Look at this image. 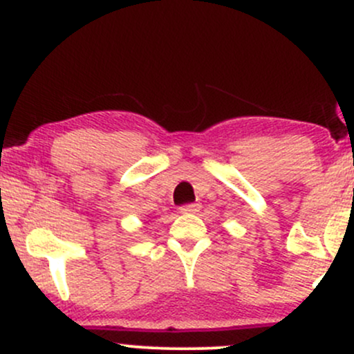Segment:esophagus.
<instances>
[{
	"instance_id": "34e87169",
	"label": "esophagus",
	"mask_w": 354,
	"mask_h": 354,
	"mask_svg": "<svg viewBox=\"0 0 354 354\" xmlns=\"http://www.w3.org/2000/svg\"><path fill=\"white\" fill-rule=\"evenodd\" d=\"M198 209H201V205L198 204H187V205H182L180 212L182 214H196V212H198Z\"/></svg>"
}]
</instances>
